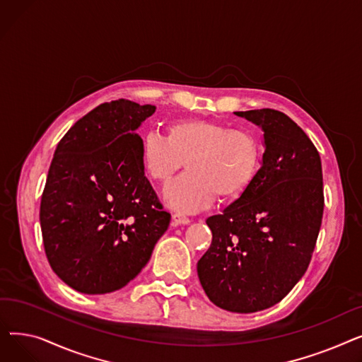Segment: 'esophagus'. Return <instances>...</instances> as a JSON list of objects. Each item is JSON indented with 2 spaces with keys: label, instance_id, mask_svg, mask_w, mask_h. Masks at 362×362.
<instances>
[{
  "label": "esophagus",
  "instance_id": "34e87169",
  "mask_svg": "<svg viewBox=\"0 0 362 362\" xmlns=\"http://www.w3.org/2000/svg\"><path fill=\"white\" fill-rule=\"evenodd\" d=\"M189 223H191V218H189L185 214H182V213H175L173 217H171V226H173V227L180 226V224H189Z\"/></svg>",
  "mask_w": 362,
  "mask_h": 362
}]
</instances>
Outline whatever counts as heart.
<instances>
[{
  "label": "heart",
  "instance_id": "b5f03b06",
  "mask_svg": "<svg viewBox=\"0 0 362 362\" xmlns=\"http://www.w3.org/2000/svg\"><path fill=\"white\" fill-rule=\"evenodd\" d=\"M146 175L168 185L187 161L189 173L167 187L165 201L180 211H198L218 198H240L255 180L262 163L257 133L208 119H179L167 136L148 132L141 142Z\"/></svg>",
  "mask_w": 362,
  "mask_h": 362
}]
</instances>
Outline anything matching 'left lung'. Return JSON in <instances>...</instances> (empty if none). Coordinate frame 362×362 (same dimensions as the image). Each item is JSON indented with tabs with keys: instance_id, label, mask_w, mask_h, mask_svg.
I'll return each mask as SVG.
<instances>
[{
	"instance_id": "left-lung-1",
	"label": "left lung",
	"mask_w": 362,
	"mask_h": 362,
	"mask_svg": "<svg viewBox=\"0 0 362 362\" xmlns=\"http://www.w3.org/2000/svg\"><path fill=\"white\" fill-rule=\"evenodd\" d=\"M236 114L262 127V165L248 191L206 218L213 240L198 277L214 305L248 314L276 305L305 274L325 194L318 151L292 119L272 108Z\"/></svg>"
}]
</instances>
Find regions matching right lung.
<instances>
[{"mask_svg":"<svg viewBox=\"0 0 362 362\" xmlns=\"http://www.w3.org/2000/svg\"><path fill=\"white\" fill-rule=\"evenodd\" d=\"M154 105L104 103L57 145L41 198L44 250L74 291L103 295L135 279L170 224L141 161V123Z\"/></svg>","mask_w":362,"mask_h":362,"instance_id":"right-lung-1","label":"right lung"}]
</instances>
